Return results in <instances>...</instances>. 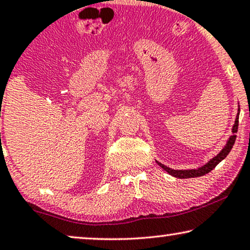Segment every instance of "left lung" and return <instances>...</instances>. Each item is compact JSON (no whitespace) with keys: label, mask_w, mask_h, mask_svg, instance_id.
Masks as SVG:
<instances>
[{"label":"left lung","mask_w":250,"mask_h":250,"mask_svg":"<svg viewBox=\"0 0 250 250\" xmlns=\"http://www.w3.org/2000/svg\"><path fill=\"white\" fill-rule=\"evenodd\" d=\"M239 113H240V108H238V114L237 118H235L234 125L232 126V136H230V138L228 139V142L226 144V146L223 147L222 150L217 154L216 156H214L212 160H209L205 165L200 167L198 168H191V170H173V168H170L167 167H165L164 164L160 163V162L156 161V163L160 165V167L167 172L168 174H171L172 177L175 178H180V179H188V178H196V177H202V175H205L206 173H208L213 170L214 167H216L217 164L220 163L221 161H223L226 157L229 155L230 150L232 149V147L234 145L235 138L237 136L234 135L235 132L238 131V125H239Z\"/></svg>","instance_id":"1"}]
</instances>
